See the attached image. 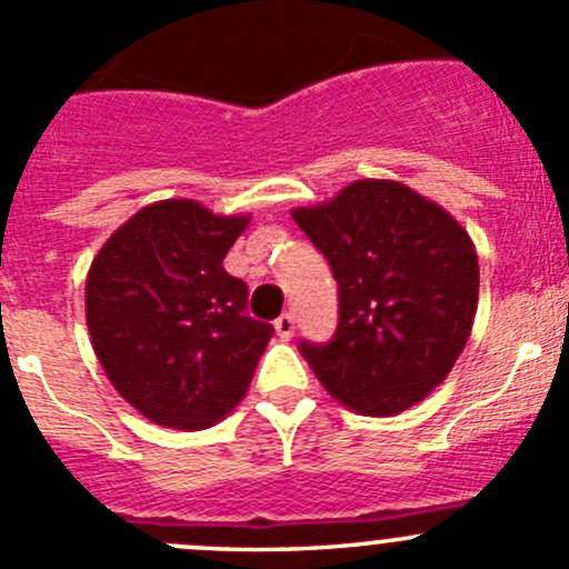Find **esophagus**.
Segmentation results:
<instances>
[{"mask_svg":"<svg viewBox=\"0 0 569 569\" xmlns=\"http://www.w3.org/2000/svg\"><path fill=\"white\" fill-rule=\"evenodd\" d=\"M276 335H279L281 340H290L293 338V332H296V318H293V312H284V316H279L276 318Z\"/></svg>","mask_w":569,"mask_h":569,"instance_id":"esophagus-1","label":"esophagus"}]
</instances>
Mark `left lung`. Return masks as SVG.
<instances>
[{"label": "left lung", "mask_w": 569, "mask_h": 569, "mask_svg": "<svg viewBox=\"0 0 569 569\" xmlns=\"http://www.w3.org/2000/svg\"><path fill=\"white\" fill-rule=\"evenodd\" d=\"M293 220L327 257L340 318L301 355L338 402L393 416L447 380L478 312L472 237L447 209L388 178H362Z\"/></svg>", "instance_id": "obj_1"}]
</instances>
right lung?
I'll return each instance as SVG.
<instances>
[{
    "label": "right lung",
    "instance_id": "right-lung-1",
    "mask_svg": "<svg viewBox=\"0 0 569 569\" xmlns=\"http://www.w3.org/2000/svg\"><path fill=\"white\" fill-rule=\"evenodd\" d=\"M248 214L172 198L139 209L97 251L86 323L102 371L144 419L203 430L251 386L273 327L248 318L246 281L223 259Z\"/></svg>",
    "mask_w": 569,
    "mask_h": 569
}]
</instances>
